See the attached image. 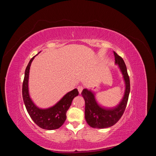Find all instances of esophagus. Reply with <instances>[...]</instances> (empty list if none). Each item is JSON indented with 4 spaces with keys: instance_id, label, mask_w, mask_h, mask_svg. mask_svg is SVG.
Masks as SVG:
<instances>
[{
    "instance_id": "34e87169",
    "label": "esophagus",
    "mask_w": 156,
    "mask_h": 156,
    "mask_svg": "<svg viewBox=\"0 0 156 156\" xmlns=\"http://www.w3.org/2000/svg\"><path fill=\"white\" fill-rule=\"evenodd\" d=\"M77 89H78L79 94H81L82 92V91H83V86H78Z\"/></svg>"
}]
</instances>
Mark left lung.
Wrapping results in <instances>:
<instances>
[{
	"label": "left lung",
	"instance_id": "left-lung-1",
	"mask_svg": "<svg viewBox=\"0 0 156 156\" xmlns=\"http://www.w3.org/2000/svg\"><path fill=\"white\" fill-rule=\"evenodd\" d=\"M115 63L119 65L123 75L126 89L120 103L113 108H105L98 105L94 93L87 88L83 90L81 95L85 101V119L87 124L94 128H107L115 125L123 115L128 101L130 92V81L124 61L114 51Z\"/></svg>",
	"mask_w": 156,
	"mask_h": 156
}]
</instances>
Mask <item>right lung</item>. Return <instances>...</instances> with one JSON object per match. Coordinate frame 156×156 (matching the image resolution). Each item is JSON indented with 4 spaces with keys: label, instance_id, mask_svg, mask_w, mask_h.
<instances>
[{
    "label": "right lung",
    "instance_id": "1",
    "mask_svg": "<svg viewBox=\"0 0 156 156\" xmlns=\"http://www.w3.org/2000/svg\"><path fill=\"white\" fill-rule=\"evenodd\" d=\"M35 56H33L30 59L25 69L22 88L23 101L28 113L36 125L44 129L53 130L58 129L63 125L66 119V112L72 105L73 98L78 96V90L75 88L69 92L56 105L50 108L42 109L37 107L30 98L28 85L30 67Z\"/></svg>",
    "mask_w": 156,
    "mask_h": 156
}]
</instances>
